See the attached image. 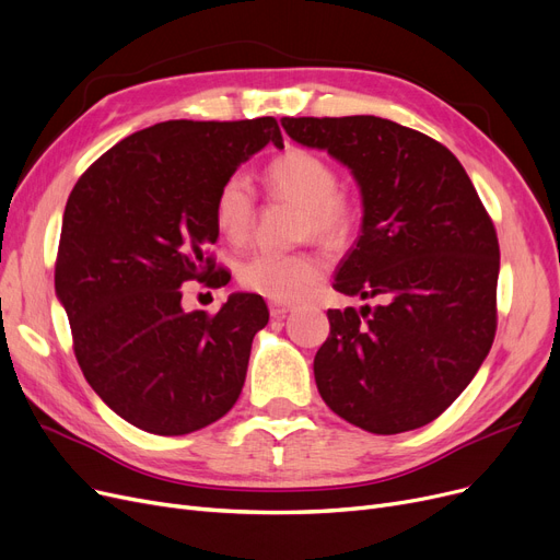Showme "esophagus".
Segmentation results:
<instances>
[{
  "instance_id": "esophagus-1",
  "label": "esophagus",
  "mask_w": 560,
  "mask_h": 560,
  "mask_svg": "<svg viewBox=\"0 0 560 560\" xmlns=\"http://www.w3.org/2000/svg\"><path fill=\"white\" fill-rule=\"evenodd\" d=\"M290 311H293V306H290V304H281V302H272L270 304V315H272V318H285Z\"/></svg>"
}]
</instances>
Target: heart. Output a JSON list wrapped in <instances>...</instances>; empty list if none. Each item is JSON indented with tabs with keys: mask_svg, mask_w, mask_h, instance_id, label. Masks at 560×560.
Listing matches in <instances>:
<instances>
[{
	"mask_svg": "<svg viewBox=\"0 0 560 560\" xmlns=\"http://www.w3.org/2000/svg\"><path fill=\"white\" fill-rule=\"evenodd\" d=\"M265 183L279 197L304 208V229L323 237H343L352 229V203L338 194L334 166L320 155L290 149L265 168ZM254 191L242 176L226 178L217 189L212 217L220 235L229 242L247 237L254 220ZM325 260L308 252L262 249L240 265V283L256 295L293 302L308 293L320 279Z\"/></svg>",
	"mask_w": 560,
	"mask_h": 560,
	"instance_id": "b5f03b06",
	"label": "heart"
}]
</instances>
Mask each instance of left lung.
I'll use <instances>...</instances> for the list:
<instances>
[{"instance_id": "obj_1", "label": "left lung", "mask_w": 560, "mask_h": 560, "mask_svg": "<svg viewBox=\"0 0 560 560\" xmlns=\"http://www.w3.org/2000/svg\"><path fill=\"white\" fill-rule=\"evenodd\" d=\"M288 137L354 176L363 217L338 262V293L313 359L327 407L375 434L421 428L465 392L497 331L499 240L457 158L380 116L281 118Z\"/></svg>"}]
</instances>
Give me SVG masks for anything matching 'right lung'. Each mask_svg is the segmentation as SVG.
<instances>
[{
    "label": "right lung",
    "instance_id": "add662e5",
    "mask_svg": "<svg viewBox=\"0 0 560 560\" xmlns=\"http://www.w3.org/2000/svg\"><path fill=\"white\" fill-rule=\"evenodd\" d=\"M270 141L283 149L272 116L164 120L118 141L70 191L57 298L86 382L139 430H201L242 392L252 340L270 320L262 298L235 293L214 315L187 313L180 285L229 283L206 256L220 237L217 189Z\"/></svg>",
    "mask_w": 560,
    "mask_h": 560
}]
</instances>
